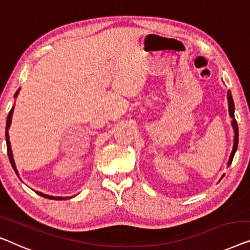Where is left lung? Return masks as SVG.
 Returning <instances> with one entry per match:
<instances>
[{
    "instance_id": "left-lung-1",
    "label": "left lung",
    "mask_w": 250,
    "mask_h": 250,
    "mask_svg": "<svg viewBox=\"0 0 250 250\" xmlns=\"http://www.w3.org/2000/svg\"><path fill=\"white\" fill-rule=\"evenodd\" d=\"M228 104H229V115L230 117L232 118V122H231V125H232L233 127V131H234V140H233V146H232V151H231V154H230V158H229V161H228V167L231 165V162L233 160V157H234V153H236L237 151V147H238V125H237V121L236 118H234V104H233V99H232V96H231V92L230 90L228 91ZM224 176V175H223ZM223 176L221 177V179L223 178Z\"/></svg>"
}]
</instances>
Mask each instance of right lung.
Returning a JSON list of instances; mask_svg holds the SVG:
<instances>
[{"label":"right lung","mask_w":250,"mask_h":250,"mask_svg":"<svg viewBox=\"0 0 250 250\" xmlns=\"http://www.w3.org/2000/svg\"><path fill=\"white\" fill-rule=\"evenodd\" d=\"M18 93H19V90L16 92V95H14V97L18 96ZM13 109L14 107L11 108L10 113H9V116H8V119H6V128H5V141H6V149H8V155H9V159H10V162H11V166H12V168L14 171H16V173L18 176H19V173H18V170H17V167H16V164H14V160H13V154H12V150H11V144H10V139H9V128L11 126V122H12V115H13ZM38 195H41V196L45 197V198H48V200H67V198H72L73 196H70V197H56V196H50V195H46V194H42L41 193V191H36Z\"/></svg>","instance_id":"right-lung-1"}]
</instances>
